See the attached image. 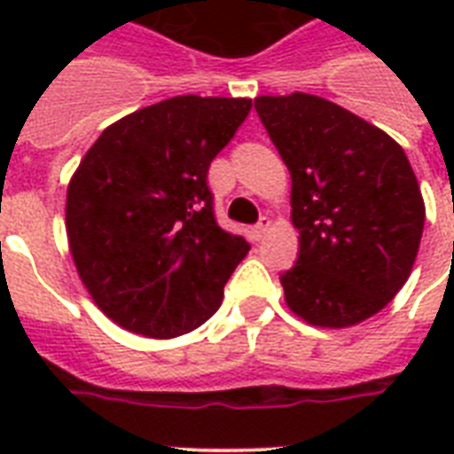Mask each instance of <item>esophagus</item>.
I'll return each mask as SVG.
<instances>
[{"instance_id": "1", "label": "esophagus", "mask_w": 454, "mask_h": 454, "mask_svg": "<svg viewBox=\"0 0 454 454\" xmlns=\"http://www.w3.org/2000/svg\"><path fill=\"white\" fill-rule=\"evenodd\" d=\"M273 226V221L269 219V216H262V221H259V223H256L254 226V233H256V238H263V235L269 233V228Z\"/></svg>"}]
</instances>
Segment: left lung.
I'll use <instances>...</instances> for the list:
<instances>
[{"instance_id":"obj_1","label":"left lung","mask_w":454,"mask_h":454,"mask_svg":"<svg viewBox=\"0 0 454 454\" xmlns=\"http://www.w3.org/2000/svg\"><path fill=\"white\" fill-rule=\"evenodd\" d=\"M254 108L292 176L297 266L285 303L316 327H353L408 283L424 231V198L408 155L387 131L313 94L259 96Z\"/></svg>"}]
</instances>
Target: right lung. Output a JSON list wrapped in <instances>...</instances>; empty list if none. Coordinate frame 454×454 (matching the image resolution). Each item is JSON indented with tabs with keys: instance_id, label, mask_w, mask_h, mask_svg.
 <instances>
[{
	"instance_id": "add662e5",
	"label": "right lung",
	"mask_w": 454,
	"mask_h": 454,
	"mask_svg": "<svg viewBox=\"0 0 454 454\" xmlns=\"http://www.w3.org/2000/svg\"><path fill=\"white\" fill-rule=\"evenodd\" d=\"M252 98L174 96L103 129L67 184L66 233L89 297L151 339L192 332L216 313L247 256L214 219L209 164Z\"/></svg>"
}]
</instances>
